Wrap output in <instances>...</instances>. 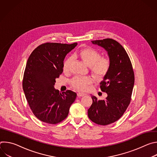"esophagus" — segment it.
<instances>
[{
  "mask_svg": "<svg viewBox=\"0 0 157 157\" xmlns=\"http://www.w3.org/2000/svg\"><path fill=\"white\" fill-rule=\"evenodd\" d=\"M86 94H84V93H78V94H77V96H78V97H79V98H80V97H82V96H85Z\"/></svg>",
  "mask_w": 157,
  "mask_h": 157,
  "instance_id": "34e87169",
  "label": "esophagus"
}]
</instances>
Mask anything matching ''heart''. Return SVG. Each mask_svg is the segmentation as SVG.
I'll list each match as a JSON object with an SVG mask.
<instances>
[{"label": "heart", "instance_id": "heart-1", "mask_svg": "<svg viewBox=\"0 0 157 157\" xmlns=\"http://www.w3.org/2000/svg\"><path fill=\"white\" fill-rule=\"evenodd\" d=\"M78 56L85 64L90 67L91 71L98 79H102L110 70V59L106 57H101V53L93 48L87 47L81 50L78 53ZM72 62V57L64 60L63 66L64 72L68 71ZM94 81L92 76H76L71 80V84L78 90L84 91L87 90L89 86L94 83Z\"/></svg>", "mask_w": 157, "mask_h": 157}]
</instances>
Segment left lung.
<instances>
[{"mask_svg": "<svg viewBox=\"0 0 157 157\" xmlns=\"http://www.w3.org/2000/svg\"><path fill=\"white\" fill-rule=\"evenodd\" d=\"M104 48L110 61V70L100 82L105 99L92 96L93 104L88 109L89 118L93 122L106 125L119 119L128 106L134 85V73L130 58L121 44L110 38L91 41Z\"/></svg>", "mask_w": 157, "mask_h": 157, "instance_id": "obj_1", "label": "left lung"}]
</instances>
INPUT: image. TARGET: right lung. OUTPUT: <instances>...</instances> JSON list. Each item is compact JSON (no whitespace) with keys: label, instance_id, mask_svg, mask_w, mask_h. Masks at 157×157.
Masks as SVG:
<instances>
[{"label":"right lung","instance_id":"1","mask_svg":"<svg viewBox=\"0 0 157 157\" xmlns=\"http://www.w3.org/2000/svg\"><path fill=\"white\" fill-rule=\"evenodd\" d=\"M77 44L44 43L33 51L27 60L23 90L33 114L43 122L55 124L63 121L76 98V93L68 90L61 93L54 86L63 73L66 55Z\"/></svg>","mask_w":157,"mask_h":157}]
</instances>
